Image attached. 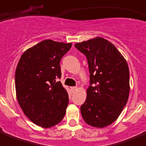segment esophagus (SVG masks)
I'll use <instances>...</instances> for the list:
<instances>
[{
  "mask_svg": "<svg viewBox=\"0 0 146 146\" xmlns=\"http://www.w3.org/2000/svg\"><path fill=\"white\" fill-rule=\"evenodd\" d=\"M77 89H78V88L76 87V86H72V87H71V90H72V92H75V90H77Z\"/></svg>",
  "mask_w": 146,
  "mask_h": 146,
  "instance_id": "1",
  "label": "esophagus"
}]
</instances>
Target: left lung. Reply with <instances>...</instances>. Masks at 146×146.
I'll use <instances>...</instances> for the list:
<instances>
[{"instance_id": "left-lung-1", "label": "left lung", "mask_w": 146, "mask_h": 146, "mask_svg": "<svg viewBox=\"0 0 146 146\" xmlns=\"http://www.w3.org/2000/svg\"><path fill=\"white\" fill-rule=\"evenodd\" d=\"M74 46L86 56L90 73L82 117L92 127H107L117 119L128 99L127 63L114 44L101 37Z\"/></svg>"}]
</instances>
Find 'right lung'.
<instances>
[{
	"label": "right lung",
	"instance_id": "1",
	"mask_svg": "<svg viewBox=\"0 0 146 146\" xmlns=\"http://www.w3.org/2000/svg\"><path fill=\"white\" fill-rule=\"evenodd\" d=\"M72 43L46 39L27 49L19 60L15 74L19 105L36 125L50 127L66 114L68 95L62 84L60 60Z\"/></svg>",
	"mask_w": 146,
	"mask_h": 146
}]
</instances>
